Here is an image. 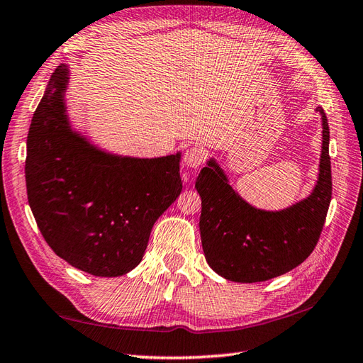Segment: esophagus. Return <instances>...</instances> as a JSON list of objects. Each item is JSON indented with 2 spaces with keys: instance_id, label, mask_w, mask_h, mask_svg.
<instances>
[{
  "instance_id": "1",
  "label": "esophagus",
  "mask_w": 363,
  "mask_h": 363,
  "mask_svg": "<svg viewBox=\"0 0 363 363\" xmlns=\"http://www.w3.org/2000/svg\"><path fill=\"white\" fill-rule=\"evenodd\" d=\"M206 157H208V154L205 151V147L192 146V147L186 149V152H184L183 162L188 167H196L197 169V167H200L203 163H205Z\"/></svg>"
}]
</instances>
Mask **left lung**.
Segmentation results:
<instances>
[{
    "label": "left lung",
    "mask_w": 363,
    "mask_h": 363,
    "mask_svg": "<svg viewBox=\"0 0 363 363\" xmlns=\"http://www.w3.org/2000/svg\"><path fill=\"white\" fill-rule=\"evenodd\" d=\"M322 154L313 192L281 211L251 206L233 189L211 158L196 189L201 199L200 235L206 262L218 276L238 284L279 277L308 259L319 242L331 201L330 128L322 108Z\"/></svg>",
    "instance_id": "obj_1"
}]
</instances>
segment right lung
<instances>
[{"label": "right lung", "instance_id": "right-lung-1", "mask_svg": "<svg viewBox=\"0 0 363 363\" xmlns=\"http://www.w3.org/2000/svg\"><path fill=\"white\" fill-rule=\"evenodd\" d=\"M69 67L52 74L28 135L26 188L54 252L96 277H118L143 259L152 226L182 192L180 152L158 158L104 152L72 130Z\"/></svg>", "mask_w": 363, "mask_h": 363}]
</instances>
